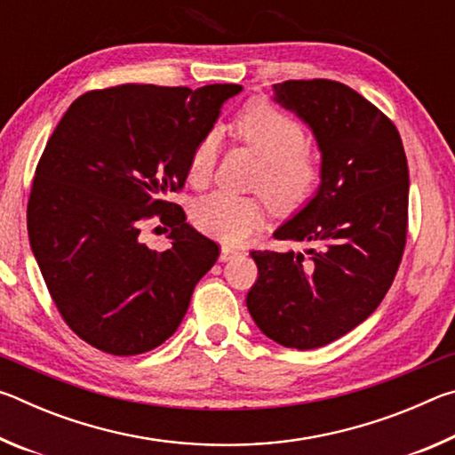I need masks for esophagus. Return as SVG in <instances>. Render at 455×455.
<instances>
[{
    "label": "esophagus",
    "instance_id": "esophagus-1",
    "mask_svg": "<svg viewBox=\"0 0 455 455\" xmlns=\"http://www.w3.org/2000/svg\"><path fill=\"white\" fill-rule=\"evenodd\" d=\"M238 255H241V252H238L235 246H228V244L220 246V260H222V263H227V260H233Z\"/></svg>",
    "mask_w": 455,
    "mask_h": 455
}]
</instances>
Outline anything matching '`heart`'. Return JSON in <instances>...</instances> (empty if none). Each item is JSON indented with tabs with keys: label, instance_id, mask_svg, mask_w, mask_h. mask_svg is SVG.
<instances>
[{
	"label": "heart",
	"instance_id": "heart-1",
	"mask_svg": "<svg viewBox=\"0 0 455 455\" xmlns=\"http://www.w3.org/2000/svg\"><path fill=\"white\" fill-rule=\"evenodd\" d=\"M233 134L257 152L263 163L252 188L263 192L273 209L297 211L317 195L325 171L317 154L307 144V130L271 102H249L233 120ZM220 150L217 130H209L196 142L188 160V180L204 187L212 179ZM190 219L200 233L222 243H243L265 220V204L259 196H241L214 190L192 204Z\"/></svg>",
	"mask_w": 455,
	"mask_h": 455
}]
</instances>
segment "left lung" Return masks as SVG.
Instances as JSON below:
<instances>
[{
	"label": "left lung",
	"instance_id": "8db88e82",
	"mask_svg": "<svg viewBox=\"0 0 455 455\" xmlns=\"http://www.w3.org/2000/svg\"><path fill=\"white\" fill-rule=\"evenodd\" d=\"M273 88L276 102L311 126L325 179L275 233L305 243V252H251L259 276L246 307L273 341L317 349L355 329L387 295L407 241L410 171L394 122L355 90L323 78Z\"/></svg>",
	"mask_w": 455,
	"mask_h": 455
}]
</instances>
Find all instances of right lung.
<instances>
[{"mask_svg": "<svg viewBox=\"0 0 455 455\" xmlns=\"http://www.w3.org/2000/svg\"><path fill=\"white\" fill-rule=\"evenodd\" d=\"M241 90H90L53 130L36 166L28 235L61 319L92 347L138 355L163 345L217 263L219 244L166 196L182 190L196 142ZM150 220L165 227L171 250L143 244L140 230Z\"/></svg>", "mask_w": 455, "mask_h": 455, "instance_id": "add662e5", "label": "right lung"}]
</instances>
